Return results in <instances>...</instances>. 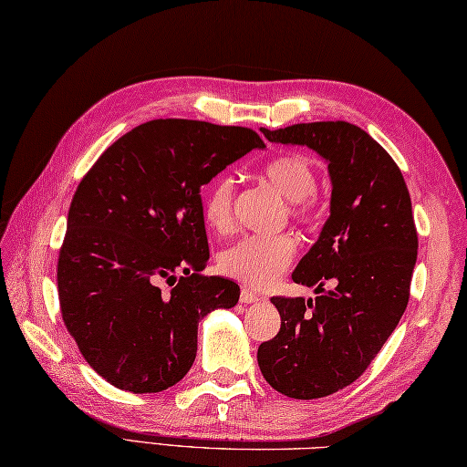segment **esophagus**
Listing matches in <instances>:
<instances>
[{"label":"esophagus","instance_id":"esophagus-1","mask_svg":"<svg viewBox=\"0 0 467 467\" xmlns=\"http://www.w3.org/2000/svg\"><path fill=\"white\" fill-rule=\"evenodd\" d=\"M240 300H242V304H254V302L260 300V294H255V292H252V290L244 288V290L240 292Z\"/></svg>","mask_w":467,"mask_h":467}]
</instances>
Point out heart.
Returning a JSON list of instances; mask_svg holds the SVG:
<instances>
[{"instance_id":"b5f03b06","label":"heart","mask_w":467,"mask_h":467,"mask_svg":"<svg viewBox=\"0 0 467 467\" xmlns=\"http://www.w3.org/2000/svg\"><path fill=\"white\" fill-rule=\"evenodd\" d=\"M264 177L288 199L292 222L310 227L322 217V203L317 195L318 175L312 161L298 153L278 155L264 165ZM234 179L223 175L203 195L202 212L207 227L227 234L234 223ZM296 254L290 235H250L227 247L220 255V270L250 288H268L288 270Z\"/></svg>"}]
</instances>
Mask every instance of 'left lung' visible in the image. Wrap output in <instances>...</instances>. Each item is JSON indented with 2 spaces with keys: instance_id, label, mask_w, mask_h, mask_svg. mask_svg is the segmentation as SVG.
I'll list each match as a JSON object with an SVG mask.
<instances>
[{
  "instance_id": "left-lung-1",
  "label": "left lung",
  "mask_w": 467,
  "mask_h": 467,
  "mask_svg": "<svg viewBox=\"0 0 467 467\" xmlns=\"http://www.w3.org/2000/svg\"><path fill=\"white\" fill-rule=\"evenodd\" d=\"M260 130L328 161L330 217L292 274L320 296H274L280 332L258 348L262 375L275 391L327 397L365 373L407 308L417 260L411 197L391 155L357 125L327 120Z\"/></svg>"
}]
</instances>
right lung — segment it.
I'll return each mask as SVG.
<instances>
[{
	"label": "right lung",
	"mask_w": 467,
	"mask_h": 467,
	"mask_svg": "<svg viewBox=\"0 0 467 467\" xmlns=\"http://www.w3.org/2000/svg\"><path fill=\"white\" fill-rule=\"evenodd\" d=\"M264 140L252 129L157 119L104 150L72 197L58 255L60 312L110 385L159 393L192 368L197 325L240 286L203 275L202 187Z\"/></svg>",
	"instance_id": "1"
}]
</instances>
